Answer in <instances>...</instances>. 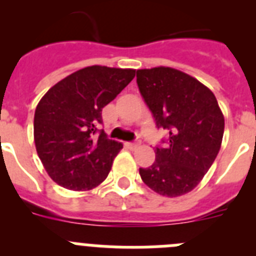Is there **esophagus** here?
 I'll return each instance as SVG.
<instances>
[{
	"label": "esophagus",
	"instance_id": "esophagus-1",
	"mask_svg": "<svg viewBox=\"0 0 256 256\" xmlns=\"http://www.w3.org/2000/svg\"><path fill=\"white\" fill-rule=\"evenodd\" d=\"M126 146H128V148H130V150H136V148H140V142H128Z\"/></svg>",
	"mask_w": 256,
	"mask_h": 256
}]
</instances>
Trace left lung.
<instances>
[{"label":"left lung","instance_id":"8db88e82","mask_svg":"<svg viewBox=\"0 0 256 256\" xmlns=\"http://www.w3.org/2000/svg\"><path fill=\"white\" fill-rule=\"evenodd\" d=\"M137 84L155 118L168 130L166 148H155V162L140 168L142 180L162 196L192 191L220 150L224 116L206 86L168 66L137 70Z\"/></svg>","mask_w":256,"mask_h":256}]
</instances>
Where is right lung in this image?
<instances>
[{
  "mask_svg": "<svg viewBox=\"0 0 256 256\" xmlns=\"http://www.w3.org/2000/svg\"><path fill=\"white\" fill-rule=\"evenodd\" d=\"M134 69L83 68L46 92L34 112V144L50 177L64 188L90 191L104 182L123 144L97 126L101 112L134 78Z\"/></svg>",
  "mask_w": 256,
  "mask_h": 256,
  "instance_id": "right-lung-1",
  "label": "right lung"
}]
</instances>
